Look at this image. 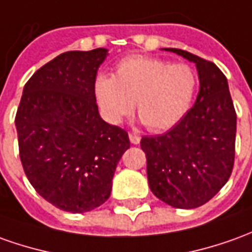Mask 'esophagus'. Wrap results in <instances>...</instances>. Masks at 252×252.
Instances as JSON below:
<instances>
[{
    "label": "esophagus",
    "mask_w": 252,
    "mask_h": 252,
    "mask_svg": "<svg viewBox=\"0 0 252 252\" xmlns=\"http://www.w3.org/2000/svg\"><path fill=\"white\" fill-rule=\"evenodd\" d=\"M129 138H130V143L134 144V145H137V144H140V136H137V134H134V133H130L129 134Z\"/></svg>",
    "instance_id": "esophagus-1"
}]
</instances>
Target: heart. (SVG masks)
I'll use <instances>...</instances> for the list:
<instances>
[{
    "label": "heart",
    "mask_w": 252,
    "mask_h": 252,
    "mask_svg": "<svg viewBox=\"0 0 252 252\" xmlns=\"http://www.w3.org/2000/svg\"><path fill=\"white\" fill-rule=\"evenodd\" d=\"M197 83V72L188 64L133 55L116 64L112 76L97 75L93 94L107 122L121 123L136 105L147 129L160 133L176 126L187 115Z\"/></svg>",
    "instance_id": "heart-1"
}]
</instances>
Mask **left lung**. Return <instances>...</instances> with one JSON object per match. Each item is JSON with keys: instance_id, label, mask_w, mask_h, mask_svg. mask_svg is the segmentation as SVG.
Listing matches in <instances>:
<instances>
[{"instance_id": "left-lung-1", "label": "left lung", "mask_w": 252, "mask_h": 252, "mask_svg": "<svg viewBox=\"0 0 252 252\" xmlns=\"http://www.w3.org/2000/svg\"><path fill=\"white\" fill-rule=\"evenodd\" d=\"M193 62L199 74L195 105L176 126L144 136L152 193L176 209H196L220 192L235 163L236 111L228 79L216 64L187 50L166 48Z\"/></svg>"}]
</instances>
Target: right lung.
<instances>
[{
	"label": "right lung",
	"mask_w": 252,
	"mask_h": 252,
	"mask_svg": "<svg viewBox=\"0 0 252 252\" xmlns=\"http://www.w3.org/2000/svg\"><path fill=\"white\" fill-rule=\"evenodd\" d=\"M104 48L62 53L24 85L15 125L19 155L30 184L45 200L86 213L111 195L118 162L130 147L126 130L98 114L93 82Z\"/></svg>",
	"instance_id": "right-lung-1"
}]
</instances>
